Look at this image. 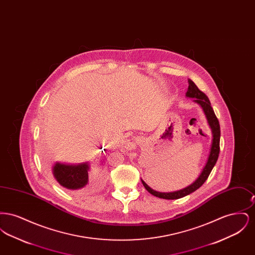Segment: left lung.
Instances as JSON below:
<instances>
[{"mask_svg": "<svg viewBox=\"0 0 255 255\" xmlns=\"http://www.w3.org/2000/svg\"><path fill=\"white\" fill-rule=\"evenodd\" d=\"M188 90L185 94L186 97L190 98H195L194 101L198 103L202 109L204 110V113L206 115V120L208 122L209 127L211 128L212 132V142H211V147H210V152L209 156L207 158L206 165L203 168V171L201 172L200 176L197 178V180L190 185L186 186L185 188H182L181 190L174 191V192H158L154 189H152L150 186L146 184L145 182H142V184L144 185L146 190L156 197H158L160 199H166V200H176L180 199L184 196L192 193L196 191L198 188H200L209 176L211 170L213 169L217 159H218L219 153H220V136H221V131H220V124H219L218 119L215 116V113L211 107L210 101L208 97H206V94H204L202 91L199 90V88L195 85L194 82L191 79H188Z\"/></svg>", "mask_w": 255, "mask_h": 255, "instance_id": "left-lung-1", "label": "left lung"}]
</instances>
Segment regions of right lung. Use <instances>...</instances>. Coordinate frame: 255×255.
Segmentation results:
<instances>
[{
    "instance_id": "right-lung-1",
    "label": "right lung",
    "mask_w": 255,
    "mask_h": 255,
    "mask_svg": "<svg viewBox=\"0 0 255 255\" xmlns=\"http://www.w3.org/2000/svg\"><path fill=\"white\" fill-rule=\"evenodd\" d=\"M102 149V147H101ZM106 151V150H104ZM88 162L79 164H65L56 162L53 165L52 173L61 186L72 191H87L90 188Z\"/></svg>"
}]
</instances>
